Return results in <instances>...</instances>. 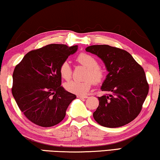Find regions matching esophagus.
<instances>
[{
  "label": "esophagus",
  "instance_id": "esophagus-1",
  "mask_svg": "<svg viewBox=\"0 0 160 160\" xmlns=\"http://www.w3.org/2000/svg\"><path fill=\"white\" fill-rule=\"evenodd\" d=\"M78 98H87L88 96H86V95H78Z\"/></svg>",
  "mask_w": 160,
  "mask_h": 160
}]
</instances>
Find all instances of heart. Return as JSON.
I'll use <instances>...</instances> for the list:
<instances>
[{
  "label": "heart",
  "mask_w": 160,
  "mask_h": 160,
  "mask_svg": "<svg viewBox=\"0 0 160 160\" xmlns=\"http://www.w3.org/2000/svg\"><path fill=\"white\" fill-rule=\"evenodd\" d=\"M76 60L80 65L85 67L87 71L85 72V79L82 82L71 80L65 84V88L68 91L75 94L83 95L89 90L92 84V81L95 84H98L103 80L105 71L98 66L97 59L87 53H81L78 56ZM59 72L61 77L66 80H70L72 77V69L68 61H64L59 68Z\"/></svg>",
  "instance_id": "heart-1"
}]
</instances>
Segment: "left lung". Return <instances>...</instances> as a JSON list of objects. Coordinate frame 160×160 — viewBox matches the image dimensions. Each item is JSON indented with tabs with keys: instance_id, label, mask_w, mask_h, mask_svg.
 <instances>
[{
	"instance_id": "obj_1",
	"label": "left lung",
	"mask_w": 160,
	"mask_h": 160,
	"mask_svg": "<svg viewBox=\"0 0 160 160\" xmlns=\"http://www.w3.org/2000/svg\"><path fill=\"white\" fill-rule=\"evenodd\" d=\"M85 50L99 57L108 71L101 90L110 94L98 97L99 106L94 119L108 128L130 123L141 112L149 92L144 69L128 52L117 47L92 45Z\"/></svg>"
}]
</instances>
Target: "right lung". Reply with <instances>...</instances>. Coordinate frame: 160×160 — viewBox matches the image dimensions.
<instances>
[{
	"label": "right lung",
	"instance_id": "obj_1",
	"mask_svg": "<svg viewBox=\"0 0 160 160\" xmlns=\"http://www.w3.org/2000/svg\"><path fill=\"white\" fill-rule=\"evenodd\" d=\"M78 48V45L48 44L28 52L16 66L12 94L31 122L51 127L65 118L67 108L76 95L61 86L59 68Z\"/></svg>",
	"mask_w": 160,
	"mask_h": 160
}]
</instances>
